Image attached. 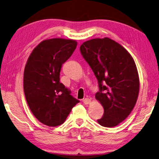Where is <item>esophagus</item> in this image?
I'll use <instances>...</instances> for the list:
<instances>
[{
    "instance_id": "obj_1",
    "label": "esophagus",
    "mask_w": 159,
    "mask_h": 159,
    "mask_svg": "<svg viewBox=\"0 0 159 159\" xmlns=\"http://www.w3.org/2000/svg\"><path fill=\"white\" fill-rule=\"evenodd\" d=\"M83 102L85 104H88L90 103L91 100H90V99H89V98H85V99H83Z\"/></svg>"
}]
</instances>
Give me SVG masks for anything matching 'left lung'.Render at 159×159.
<instances>
[{"mask_svg":"<svg viewBox=\"0 0 159 159\" xmlns=\"http://www.w3.org/2000/svg\"><path fill=\"white\" fill-rule=\"evenodd\" d=\"M80 51L98 81L95 98L104 111L98 122L104 127L116 126L128 116L138 99L135 63L124 48L109 38L84 42Z\"/></svg>","mask_w":159,"mask_h":159,"instance_id":"left-lung-1","label":"left lung"}]
</instances>
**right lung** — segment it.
Masks as SVG:
<instances>
[{
  "mask_svg": "<svg viewBox=\"0 0 159 159\" xmlns=\"http://www.w3.org/2000/svg\"><path fill=\"white\" fill-rule=\"evenodd\" d=\"M77 45L74 40H45L32 51L24 73V91L31 112L40 122L54 127L65 121L79 100L60 82L61 65Z\"/></svg>",
  "mask_w": 159,
  "mask_h": 159,
  "instance_id": "add662e5",
  "label": "right lung"
}]
</instances>
